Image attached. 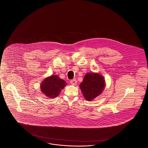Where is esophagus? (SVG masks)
Listing matches in <instances>:
<instances>
[{
    "instance_id": "obj_1",
    "label": "esophagus",
    "mask_w": 148,
    "mask_h": 148,
    "mask_svg": "<svg viewBox=\"0 0 148 148\" xmlns=\"http://www.w3.org/2000/svg\"><path fill=\"white\" fill-rule=\"evenodd\" d=\"M70 82L73 85H76L77 84V80L76 79H73V80L70 81Z\"/></svg>"
}]
</instances>
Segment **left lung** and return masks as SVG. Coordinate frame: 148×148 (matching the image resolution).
Returning <instances> with one entry per match:
<instances>
[{
    "mask_svg": "<svg viewBox=\"0 0 148 148\" xmlns=\"http://www.w3.org/2000/svg\"><path fill=\"white\" fill-rule=\"evenodd\" d=\"M79 86L86 100L92 101L103 93L105 80L103 76L99 73H88Z\"/></svg>",
    "mask_w": 148,
    "mask_h": 148,
    "instance_id": "left-lung-1",
    "label": "left lung"
}]
</instances>
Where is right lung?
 I'll use <instances>...</instances> for the list:
<instances>
[{"mask_svg": "<svg viewBox=\"0 0 148 148\" xmlns=\"http://www.w3.org/2000/svg\"><path fill=\"white\" fill-rule=\"evenodd\" d=\"M66 86L64 80L58 75H52L47 77L41 82L40 90L45 95L49 98H54L58 96L61 90Z\"/></svg>", "mask_w": 148, "mask_h": 148, "instance_id": "right-lung-1", "label": "right lung"}]
</instances>
